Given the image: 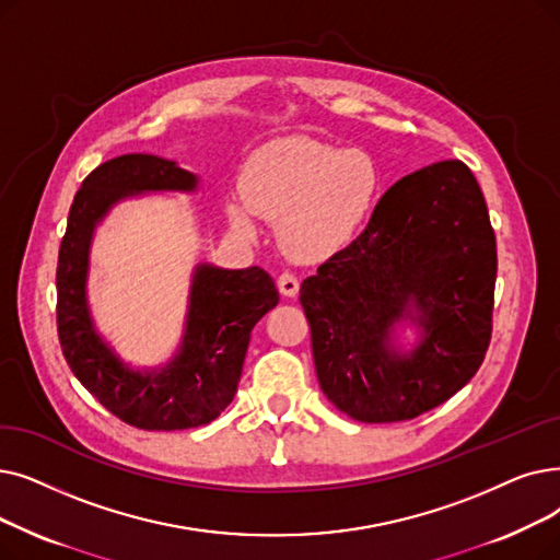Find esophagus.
<instances>
[{
	"mask_svg": "<svg viewBox=\"0 0 560 560\" xmlns=\"http://www.w3.org/2000/svg\"><path fill=\"white\" fill-rule=\"evenodd\" d=\"M277 288H279V293L283 298H295L298 290H300V281H298V277L293 272H283L277 279Z\"/></svg>",
	"mask_w": 560,
	"mask_h": 560,
	"instance_id": "34e87169",
	"label": "esophagus"
}]
</instances>
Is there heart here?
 <instances>
[{
	"label": "heart",
	"mask_w": 560,
	"mask_h": 560,
	"mask_svg": "<svg viewBox=\"0 0 560 560\" xmlns=\"http://www.w3.org/2000/svg\"><path fill=\"white\" fill-rule=\"evenodd\" d=\"M242 199L229 201L235 229L256 217L279 222V240L298 258H323L366 226L382 191V168L361 149L293 135L262 143L242 168Z\"/></svg>",
	"instance_id": "1"
}]
</instances>
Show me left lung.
I'll return each mask as SVG.
<instances>
[{"mask_svg":"<svg viewBox=\"0 0 560 560\" xmlns=\"http://www.w3.org/2000/svg\"><path fill=\"white\" fill-rule=\"evenodd\" d=\"M497 237L482 191L459 160L386 189L369 226L302 281L313 363L325 396L361 423H396L465 386L492 338ZM402 314L424 327L409 358L387 350Z\"/></svg>","mask_w":560,"mask_h":560,"instance_id":"1","label":"left lung"}]
</instances>
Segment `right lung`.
Instances as JSON below:
<instances>
[{
  "label": "right lung",
  "mask_w": 560,
  "mask_h": 560,
  "mask_svg": "<svg viewBox=\"0 0 560 560\" xmlns=\"http://www.w3.org/2000/svg\"><path fill=\"white\" fill-rule=\"evenodd\" d=\"M197 176L176 162L130 153L84 178L72 199L57 265V331L70 371L116 419L139 430L199 428L222 415L237 392L254 325L279 304L260 267L201 265L191 283L180 354L160 373L128 371L93 331L84 281L93 226L118 199L137 191L194 189Z\"/></svg>",
  "instance_id": "add662e5"
}]
</instances>
